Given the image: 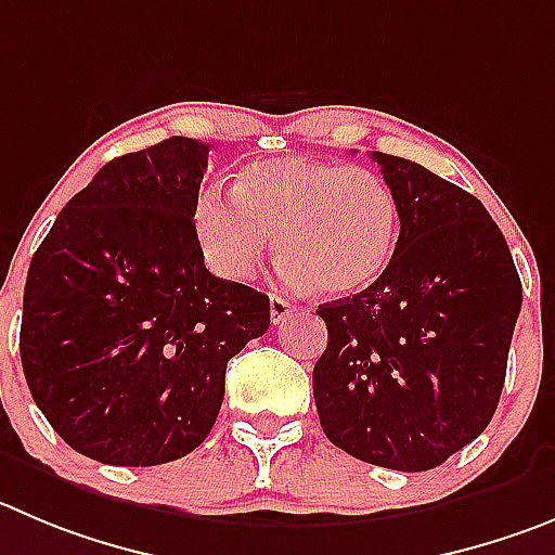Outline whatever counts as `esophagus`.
<instances>
[{
  "label": "esophagus",
  "instance_id": "1",
  "mask_svg": "<svg viewBox=\"0 0 555 555\" xmlns=\"http://www.w3.org/2000/svg\"><path fill=\"white\" fill-rule=\"evenodd\" d=\"M293 312H295V307L287 301V298H282V295H271V320L273 323H284V320H287Z\"/></svg>",
  "mask_w": 555,
  "mask_h": 555
}]
</instances>
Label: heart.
Returning a JSON list of instances; mask_svg holds the SVG:
<instances>
[{"instance_id": "b5f03b06", "label": "heart", "mask_w": 555, "mask_h": 555, "mask_svg": "<svg viewBox=\"0 0 555 555\" xmlns=\"http://www.w3.org/2000/svg\"><path fill=\"white\" fill-rule=\"evenodd\" d=\"M273 232L293 287L356 295L391 262L400 202L372 169L307 155L257 160L235 175L232 194L210 185L196 196V243L221 279H251Z\"/></svg>"}]
</instances>
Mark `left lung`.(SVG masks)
Masks as SVG:
<instances>
[{
  "instance_id": "obj_1",
  "label": "left lung",
  "mask_w": 555,
  "mask_h": 555,
  "mask_svg": "<svg viewBox=\"0 0 555 555\" xmlns=\"http://www.w3.org/2000/svg\"><path fill=\"white\" fill-rule=\"evenodd\" d=\"M400 202L395 257L372 287L318 309L312 372L334 447L391 470H429L493 418L522 287L479 199L422 164L372 153Z\"/></svg>"
}]
</instances>
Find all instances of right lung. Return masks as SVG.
I'll use <instances>...</instances> for the list:
<instances>
[{
    "mask_svg": "<svg viewBox=\"0 0 555 555\" xmlns=\"http://www.w3.org/2000/svg\"><path fill=\"white\" fill-rule=\"evenodd\" d=\"M207 153L172 137L108 160L29 262L27 386L62 441L98 463L194 452L221 411L227 361L271 325L268 295L205 268L194 205Z\"/></svg>",
    "mask_w": 555,
    "mask_h": 555,
    "instance_id": "add662e5",
    "label": "right lung"
}]
</instances>
